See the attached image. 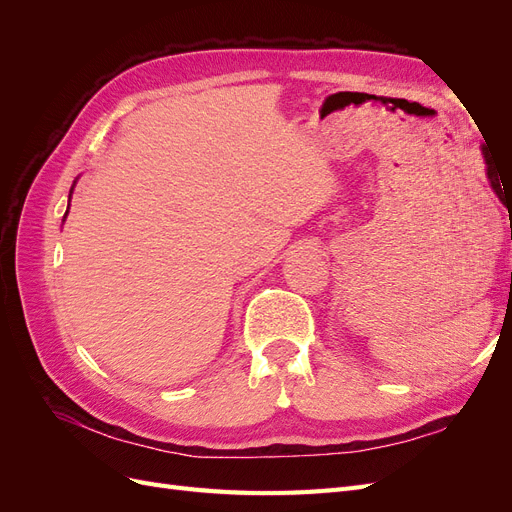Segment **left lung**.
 I'll return each mask as SVG.
<instances>
[{
	"label": "left lung",
	"instance_id": "1",
	"mask_svg": "<svg viewBox=\"0 0 512 512\" xmlns=\"http://www.w3.org/2000/svg\"><path fill=\"white\" fill-rule=\"evenodd\" d=\"M483 151H485L487 177H489V181H491V188H493V192H495V194H498V198L502 200V203L506 205V209H510V207H512V188H510V190H506V188H504V183L500 185V181H502V177H498V175H500V170H495V166H493V162H491V158H489V153H487V147H483Z\"/></svg>",
	"mask_w": 512,
	"mask_h": 512
}]
</instances>
